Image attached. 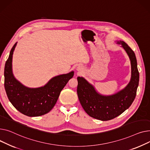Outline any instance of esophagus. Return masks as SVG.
I'll list each match as a JSON object with an SVG mask.
<instances>
[{"mask_svg":"<svg viewBox=\"0 0 150 150\" xmlns=\"http://www.w3.org/2000/svg\"><path fill=\"white\" fill-rule=\"evenodd\" d=\"M82 69H83V68H82V67L81 66V65H79V66L77 67V70L78 71H82Z\"/></svg>","mask_w":150,"mask_h":150,"instance_id":"obj_1","label":"esophagus"}]
</instances>
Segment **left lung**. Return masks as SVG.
I'll return each mask as SVG.
<instances>
[{
  "instance_id": "8db88e82",
  "label": "left lung",
  "mask_w": 150,
  "mask_h": 150,
  "mask_svg": "<svg viewBox=\"0 0 150 150\" xmlns=\"http://www.w3.org/2000/svg\"><path fill=\"white\" fill-rule=\"evenodd\" d=\"M127 53L131 62V76L125 88L116 94L104 96L82 77H77V96L85 111L94 119L110 120L124 112L134 101L139 85V73L134 51L124 41H117Z\"/></svg>"
}]
</instances>
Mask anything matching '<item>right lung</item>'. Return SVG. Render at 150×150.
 Returning <instances> with one entry per match:
<instances>
[{
  "label": "right lung",
  "mask_w": 150,
  "mask_h": 150,
  "mask_svg": "<svg viewBox=\"0 0 150 150\" xmlns=\"http://www.w3.org/2000/svg\"><path fill=\"white\" fill-rule=\"evenodd\" d=\"M17 42L10 51L4 70L5 89L8 98L17 110L30 117L42 116L54 107L61 91L74 76V71L52 77L43 86L31 88L14 77L12 70L13 54Z\"/></svg>",
  "instance_id": "obj_1"
}]
</instances>
